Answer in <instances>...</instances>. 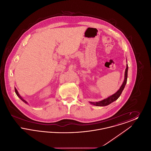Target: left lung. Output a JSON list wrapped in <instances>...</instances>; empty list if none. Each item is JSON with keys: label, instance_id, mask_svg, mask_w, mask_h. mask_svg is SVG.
I'll return each instance as SVG.
<instances>
[{"label": "left lung", "instance_id": "1", "mask_svg": "<svg viewBox=\"0 0 151 151\" xmlns=\"http://www.w3.org/2000/svg\"><path fill=\"white\" fill-rule=\"evenodd\" d=\"M128 65H127L126 66V69L125 71V73H124V81L122 84V86H121V88H119V89L115 93L113 94L112 96L109 97L107 99H104V100L101 101L100 102H90V103L91 104H93V105L95 106H105L109 105L110 104L112 103L113 102L116 100L119 96H121V94L122 93L123 90L124 88V86H126V83H127V72H128Z\"/></svg>", "mask_w": 151, "mask_h": 151}]
</instances>
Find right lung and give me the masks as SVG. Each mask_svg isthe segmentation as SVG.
<instances>
[{
    "label": "right lung",
    "mask_w": 151,
    "mask_h": 151,
    "mask_svg": "<svg viewBox=\"0 0 151 151\" xmlns=\"http://www.w3.org/2000/svg\"><path fill=\"white\" fill-rule=\"evenodd\" d=\"M14 91H15V93H16V94H17V96H18V97H19V98H20V99H21V100H22V101L23 102H25V103H26V104H27V103H28V102H27L26 101L24 100V99H22V97H21V96L19 95V93H18V92H17V89H16V88H14Z\"/></svg>",
    "instance_id": "add662e5"
}]
</instances>
